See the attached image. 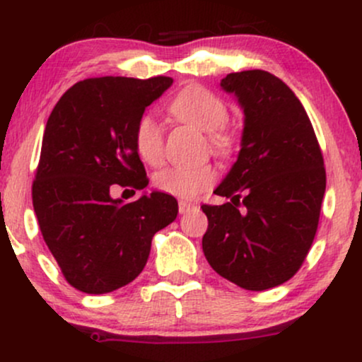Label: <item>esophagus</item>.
Here are the masks:
<instances>
[{
  "label": "esophagus",
  "mask_w": 362,
  "mask_h": 362,
  "mask_svg": "<svg viewBox=\"0 0 362 362\" xmlns=\"http://www.w3.org/2000/svg\"><path fill=\"white\" fill-rule=\"evenodd\" d=\"M195 204L194 202H189V201H178V213L180 214H185L189 213L190 209H194Z\"/></svg>",
  "instance_id": "esophagus-1"
}]
</instances>
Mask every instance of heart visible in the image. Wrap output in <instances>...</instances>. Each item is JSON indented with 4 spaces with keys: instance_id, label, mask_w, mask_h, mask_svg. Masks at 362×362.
I'll return each instance as SVG.
<instances>
[{
    "instance_id": "1",
    "label": "heart",
    "mask_w": 362,
    "mask_h": 362,
    "mask_svg": "<svg viewBox=\"0 0 362 362\" xmlns=\"http://www.w3.org/2000/svg\"><path fill=\"white\" fill-rule=\"evenodd\" d=\"M170 114L180 122L207 132V141L216 155L228 156L233 151L236 136L226 126L228 107L213 91L202 86L185 88L170 103ZM134 148L141 160L151 167H156L163 160V134L151 115H143L136 124ZM214 182L216 170L211 165H175L160 170L155 175L156 189L182 199L195 197L209 189Z\"/></svg>"
}]
</instances>
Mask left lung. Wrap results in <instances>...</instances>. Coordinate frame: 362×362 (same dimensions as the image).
Segmentation results:
<instances>
[{"mask_svg":"<svg viewBox=\"0 0 362 362\" xmlns=\"http://www.w3.org/2000/svg\"><path fill=\"white\" fill-rule=\"evenodd\" d=\"M221 86L245 112L242 149L214 194L202 204V250L224 279L248 291L289 281L301 269L318 230L327 173L308 114L274 74L230 73Z\"/></svg>","mask_w":362,"mask_h":362,"instance_id":"8db88e82","label":"left lung"}]
</instances>
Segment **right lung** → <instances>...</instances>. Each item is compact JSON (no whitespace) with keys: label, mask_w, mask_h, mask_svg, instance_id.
Here are the masks:
<instances>
[{"label":"right lung","mask_w":362,"mask_h":362,"mask_svg":"<svg viewBox=\"0 0 362 362\" xmlns=\"http://www.w3.org/2000/svg\"><path fill=\"white\" fill-rule=\"evenodd\" d=\"M172 83L168 76L88 78L49 115L32 202L44 242L74 289L103 294L134 281L153 236L177 218V199L168 194L127 204L110 195L115 187L134 192L149 184L134 129Z\"/></svg>","instance_id":"add662e5"}]
</instances>
